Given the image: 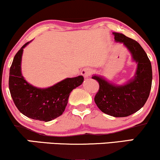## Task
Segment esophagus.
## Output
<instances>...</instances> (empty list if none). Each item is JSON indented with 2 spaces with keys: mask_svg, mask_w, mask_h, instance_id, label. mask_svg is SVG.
I'll use <instances>...</instances> for the list:
<instances>
[{
  "mask_svg": "<svg viewBox=\"0 0 160 160\" xmlns=\"http://www.w3.org/2000/svg\"><path fill=\"white\" fill-rule=\"evenodd\" d=\"M92 74V70L89 68H83L81 71V74L84 77V78H88V77L90 76Z\"/></svg>",
  "mask_w": 160,
  "mask_h": 160,
  "instance_id": "obj_1",
  "label": "esophagus"
}]
</instances>
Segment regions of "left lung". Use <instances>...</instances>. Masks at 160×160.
I'll list each match as a JSON object with an SVG mask.
<instances>
[{
	"instance_id": "1",
	"label": "left lung",
	"mask_w": 160,
	"mask_h": 160,
	"mask_svg": "<svg viewBox=\"0 0 160 160\" xmlns=\"http://www.w3.org/2000/svg\"><path fill=\"white\" fill-rule=\"evenodd\" d=\"M113 34L116 41L123 43L138 63L136 74L134 80L121 86H113L100 77L93 76L99 83L94 100L103 113L124 117L137 112L146 103L152 85V67L147 53L136 40L122 34Z\"/></svg>"
}]
</instances>
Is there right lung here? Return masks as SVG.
<instances>
[{
    "instance_id": "right-lung-1",
    "label": "right lung",
    "mask_w": 160,
    "mask_h": 160,
    "mask_svg": "<svg viewBox=\"0 0 160 160\" xmlns=\"http://www.w3.org/2000/svg\"><path fill=\"white\" fill-rule=\"evenodd\" d=\"M24 44L16 52L11 65L9 89L14 104L22 114L33 120L48 122L61 116L67 106L70 93L81 85L84 78H67L47 89L34 87L21 74V59Z\"/></svg>"
}]
</instances>
